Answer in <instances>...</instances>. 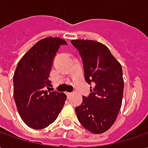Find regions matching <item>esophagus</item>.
I'll return each instance as SVG.
<instances>
[{"mask_svg": "<svg viewBox=\"0 0 148 148\" xmlns=\"http://www.w3.org/2000/svg\"><path fill=\"white\" fill-rule=\"evenodd\" d=\"M66 96H67L68 98H70L72 95H73V93H70V92H66Z\"/></svg>", "mask_w": 148, "mask_h": 148, "instance_id": "34e87169", "label": "esophagus"}]
</instances>
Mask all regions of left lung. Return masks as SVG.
Listing matches in <instances>:
<instances>
[{
	"label": "left lung",
	"instance_id": "1",
	"mask_svg": "<svg viewBox=\"0 0 148 148\" xmlns=\"http://www.w3.org/2000/svg\"><path fill=\"white\" fill-rule=\"evenodd\" d=\"M71 42L82 59L85 80L90 86V95L75 108L81 124L90 132L103 133L117 118L122 104L124 79L120 62L109 49L93 40L75 39Z\"/></svg>",
	"mask_w": 148,
	"mask_h": 148
}]
</instances>
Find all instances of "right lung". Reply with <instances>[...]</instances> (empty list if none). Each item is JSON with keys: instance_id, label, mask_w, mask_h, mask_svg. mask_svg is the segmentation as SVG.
<instances>
[{"instance_id": "1", "label": "right lung", "mask_w": 148, "mask_h": 148, "mask_svg": "<svg viewBox=\"0 0 148 148\" xmlns=\"http://www.w3.org/2000/svg\"><path fill=\"white\" fill-rule=\"evenodd\" d=\"M64 39L47 37L37 42L18 62L13 76V96L19 114L28 127L42 129L53 123L66 95L50 92L53 60ZM47 88L48 90H47Z\"/></svg>"}]
</instances>
